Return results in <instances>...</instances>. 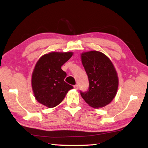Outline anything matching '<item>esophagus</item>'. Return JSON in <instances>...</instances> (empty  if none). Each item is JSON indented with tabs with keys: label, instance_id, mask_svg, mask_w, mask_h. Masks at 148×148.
Returning <instances> with one entry per match:
<instances>
[{
	"label": "esophagus",
	"instance_id": "1",
	"mask_svg": "<svg viewBox=\"0 0 148 148\" xmlns=\"http://www.w3.org/2000/svg\"><path fill=\"white\" fill-rule=\"evenodd\" d=\"M74 89H78V85L77 84H76V85H75V86H74Z\"/></svg>",
	"mask_w": 148,
	"mask_h": 148
}]
</instances>
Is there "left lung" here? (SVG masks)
<instances>
[{"instance_id": "8db88e82", "label": "left lung", "mask_w": 148, "mask_h": 148, "mask_svg": "<svg viewBox=\"0 0 148 148\" xmlns=\"http://www.w3.org/2000/svg\"><path fill=\"white\" fill-rule=\"evenodd\" d=\"M82 62L89 86L87 91H80L81 96L94 108L106 106L116 97L118 88V77L114 64L106 55L97 51L82 53Z\"/></svg>"}]
</instances>
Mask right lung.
<instances>
[{
	"mask_svg": "<svg viewBox=\"0 0 148 148\" xmlns=\"http://www.w3.org/2000/svg\"><path fill=\"white\" fill-rule=\"evenodd\" d=\"M72 52H51L37 61L32 75V88L35 99L48 108L56 107L62 101L73 86L64 82L66 73L61 66L71 59Z\"/></svg>",
	"mask_w": 148,
	"mask_h": 148,
	"instance_id": "add662e5",
	"label": "right lung"
}]
</instances>
